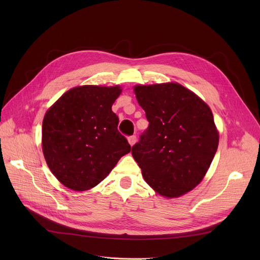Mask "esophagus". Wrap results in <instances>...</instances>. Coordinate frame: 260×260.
Wrapping results in <instances>:
<instances>
[{
    "label": "esophagus",
    "instance_id": "1",
    "mask_svg": "<svg viewBox=\"0 0 260 260\" xmlns=\"http://www.w3.org/2000/svg\"><path fill=\"white\" fill-rule=\"evenodd\" d=\"M127 140H128V143L133 146L136 142H137V137H136V136H131V137L127 138Z\"/></svg>",
    "mask_w": 260,
    "mask_h": 260
}]
</instances>
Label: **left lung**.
Segmentation results:
<instances>
[{
    "mask_svg": "<svg viewBox=\"0 0 260 260\" xmlns=\"http://www.w3.org/2000/svg\"><path fill=\"white\" fill-rule=\"evenodd\" d=\"M149 125L132 147L145 182L166 198H178L206 176L219 143L210 106L177 82L135 85Z\"/></svg>",
    "mask_w": 260,
    "mask_h": 260,
    "instance_id": "left-lung-1",
    "label": "left lung"
}]
</instances>
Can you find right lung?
<instances>
[{"label": "right lung", "instance_id": "right-lung-1", "mask_svg": "<svg viewBox=\"0 0 260 260\" xmlns=\"http://www.w3.org/2000/svg\"><path fill=\"white\" fill-rule=\"evenodd\" d=\"M120 85H82L64 92L45 113L42 151L53 176L84 192L98 185L131 145L119 133L112 106Z\"/></svg>", "mask_w": 260, "mask_h": 260}]
</instances>
